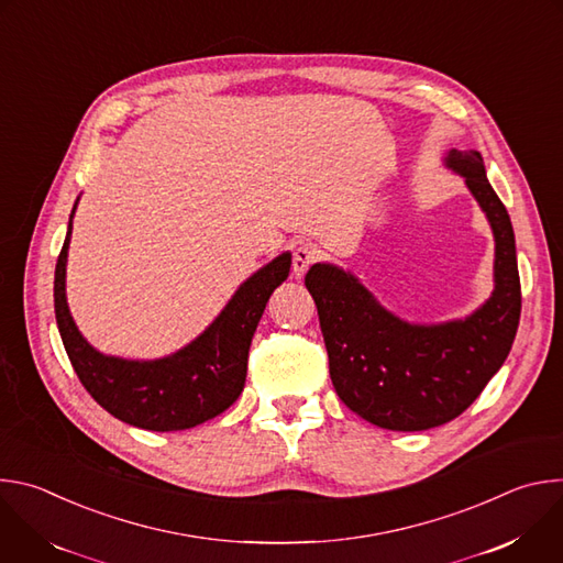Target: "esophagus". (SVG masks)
<instances>
[{
  "label": "esophagus",
  "instance_id": "34e87169",
  "mask_svg": "<svg viewBox=\"0 0 563 563\" xmlns=\"http://www.w3.org/2000/svg\"><path fill=\"white\" fill-rule=\"evenodd\" d=\"M316 258H318V252H316L311 245H300V247H296L294 258H291V272H294V276H296V278L305 276V272L316 263Z\"/></svg>",
  "mask_w": 563,
  "mask_h": 563
}]
</instances>
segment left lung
<instances>
[{
    "label": "left lung",
    "mask_w": 563,
    "mask_h": 563,
    "mask_svg": "<svg viewBox=\"0 0 563 563\" xmlns=\"http://www.w3.org/2000/svg\"><path fill=\"white\" fill-rule=\"evenodd\" d=\"M445 163L465 178L495 231V291L484 307L465 320L410 325L334 265L318 263L305 276L339 398L365 421L394 432L430 430L465 412L508 358L519 328L521 283L510 216L478 151L452 148Z\"/></svg>",
    "instance_id": "left-lung-1"
}]
</instances>
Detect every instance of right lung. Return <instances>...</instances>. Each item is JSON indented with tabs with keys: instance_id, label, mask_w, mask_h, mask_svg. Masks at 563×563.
Wrapping results in <instances>:
<instances>
[{
	"instance_id": "add662e5",
	"label": "right lung",
	"mask_w": 563,
	"mask_h": 563,
	"mask_svg": "<svg viewBox=\"0 0 563 563\" xmlns=\"http://www.w3.org/2000/svg\"><path fill=\"white\" fill-rule=\"evenodd\" d=\"M68 238L70 222L55 265V318L85 389L115 419L153 432L189 430L224 412L245 387L254 332L272 291L289 276L291 256H278L240 285L205 334L185 350L142 363L104 356L77 332L64 294Z\"/></svg>"
}]
</instances>
